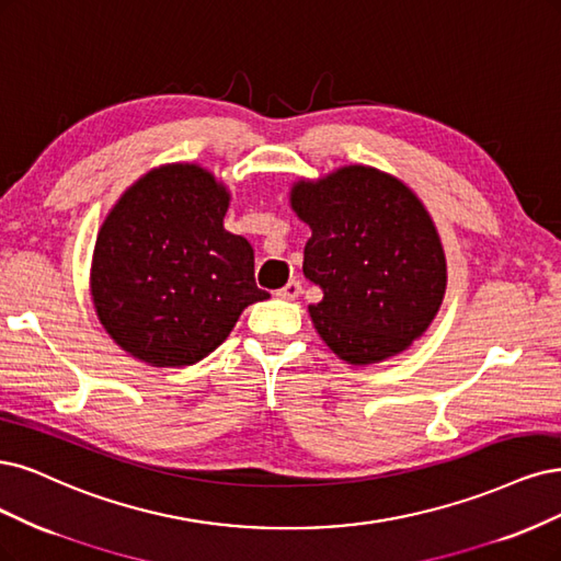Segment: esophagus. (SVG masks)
<instances>
[{"label":"esophagus","instance_id":"1","mask_svg":"<svg viewBox=\"0 0 561 561\" xmlns=\"http://www.w3.org/2000/svg\"><path fill=\"white\" fill-rule=\"evenodd\" d=\"M278 297H283V299H297L299 295H301V283L299 280H289L285 287H280L278 293H276Z\"/></svg>","mask_w":561,"mask_h":561}]
</instances>
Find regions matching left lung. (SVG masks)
Instances as JSON below:
<instances>
[{"mask_svg": "<svg viewBox=\"0 0 561 561\" xmlns=\"http://www.w3.org/2000/svg\"><path fill=\"white\" fill-rule=\"evenodd\" d=\"M311 227L304 276L322 287L308 306L322 341L351 364L405 351L432 324L446 295V255L422 202L371 167H343L293 187Z\"/></svg>", "mask_w": 561, "mask_h": 561, "instance_id": "8db88e82", "label": "left lung"}]
</instances>
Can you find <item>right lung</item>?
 I'll return each instance as SVG.
<instances>
[{
  "mask_svg": "<svg viewBox=\"0 0 561 561\" xmlns=\"http://www.w3.org/2000/svg\"><path fill=\"white\" fill-rule=\"evenodd\" d=\"M229 195L197 164L134 183L94 243L92 297L104 330L152 366H187L229 336L255 283L253 245L222 227Z\"/></svg>",
  "mask_w": 561,
  "mask_h": 561,
  "instance_id": "obj_1",
  "label": "right lung"
}]
</instances>
